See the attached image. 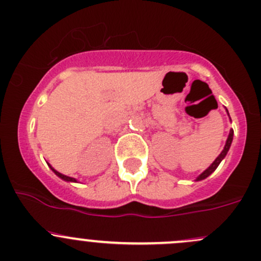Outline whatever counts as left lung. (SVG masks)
Returning <instances> with one entry per match:
<instances>
[{"mask_svg":"<svg viewBox=\"0 0 261 261\" xmlns=\"http://www.w3.org/2000/svg\"><path fill=\"white\" fill-rule=\"evenodd\" d=\"M227 111V110H226ZM227 115H229V112H227ZM232 136H234V130H230V133H229V136H227V140H226V144H225V146H224V150L223 151H221V153L220 155L218 156V158L215 159V161H214L213 164H211V165L207 167L206 170H205L204 172H202L201 175H199V176H197V179H196V181H200V180H204V179H206L207 176H209L210 174H213L214 171H215L216 170V167L219 166V164L221 163V161L224 160V158L225 156H226V153H227V151H229V149H230V146H231V142H232Z\"/></svg>","mask_w":261,"mask_h":261,"instance_id":"8db88e82","label":"left lung"}]
</instances>
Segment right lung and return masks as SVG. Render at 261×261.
I'll use <instances>...</instances> for the list:
<instances>
[{
	"label": "right lung",
	"mask_w": 261,
	"mask_h": 261,
	"mask_svg": "<svg viewBox=\"0 0 261 261\" xmlns=\"http://www.w3.org/2000/svg\"><path fill=\"white\" fill-rule=\"evenodd\" d=\"M48 166H50V169L52 170V171L55 172V174L57 175V176L59 177H61L62 180H65V181H71V182H76V179H73V177H70V176H66V175H64V174H61V172H59V171H56V170L54 169V167H52L50 164H48Z\"/></svg>",
	"instance_id": "1"
}]
</instances>
